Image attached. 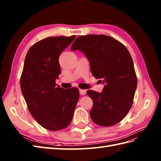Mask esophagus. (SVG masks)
<instances>
[{"label": "esophagus", "mask_w": 161, "mask_h": 161, "mask_svg": "<svg viewBox=\"0 0 161 161\" xmlns=\"http://www.w3.org/2000/svg\"><path fill=\"white\" fill-rule=\"evenodd\" d=\"M79 92H80V95H85V94H86V90L80 89H79Z\"/></svg>", "instance_id": "obj_1"}]
</instances>
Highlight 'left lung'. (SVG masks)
Wrapping results in <instances>:
<instances>
[{
    "instance_id": "1",
    "label": "left lung",
    "mask_w": 161,
    "mask_h": 161,
    "mask_svg": "<svg viewBox=\"0 0 161 161\" xmlns=\"http://www.w3.org/2000/svg\"><path fill=\"white\" fill-rule=\"evenodd\" d=\"M71 49L85 54L93 76L102 78L104 84L101 93L87 91L93 100L92 121L102 126L120 122L130 111L137 86L133 61L126 46L107 35H87L77 37Z\"/></svg>"
}]
</instances>
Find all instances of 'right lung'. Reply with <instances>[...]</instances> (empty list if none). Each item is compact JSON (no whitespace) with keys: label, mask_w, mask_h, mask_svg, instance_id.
<instances>
[{"label":"right lung","mask_w":161,"mask_h":161,"mask_svg":"<svg viewBox=\"0 0 161 161\" xmlns=\"http://www.w3.org/2000/svg\"><path fill=\"white\" fill-rule=\"evenodd\" d=\"M75 37H46L31 46L25 57L21 91L31 115L47 130L68 127L79 98L77 88L65 89L55 83L61 72L58 58Z\"/></svg>","instance_id":"obj_1"}]
</instances>
